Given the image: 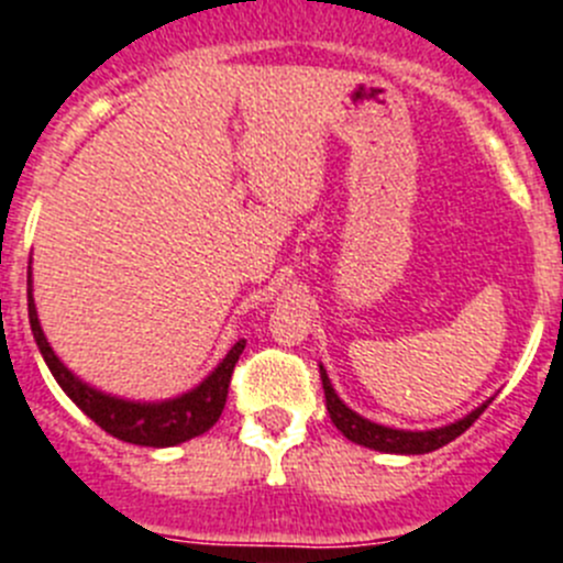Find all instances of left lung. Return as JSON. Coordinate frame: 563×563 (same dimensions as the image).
I'll list each match as a JSON object with an SVG mask.
<instances>
[{"mask_svg": "<svg viewBox=\"0 0 563 563\" xmlns=\"http://www.w3.org/2000/svg\"><path fill=\"white\" fill-rule=\"evenodd\" d=\"M319 378H322V389H325V407L331 415L333 427L344 434L347 440L358 445H367V449H376V452L387 454H429L440 445L452 443L454 438L465 432V429L479 418V415L488 409L490 401H485L483 407H477L474 412H468L465 418L454 420L449 427L429 429V432H407V429H389L382 423H373V420L362 418L358 412H353L344 401H339L336 389L331 387V378H328L325 367L319 364Z\"/></svg>", "mask_w": 563, "mask_h": 563, "instance_id": "8db88e82", "label": "left lung"}]
</instances>
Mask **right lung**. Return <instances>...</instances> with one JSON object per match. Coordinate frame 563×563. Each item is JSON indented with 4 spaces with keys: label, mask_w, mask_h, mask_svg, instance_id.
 <instances>
[{
    "label": "right lung",
    "mask_w": 563,
    "mask_h": 563,
    "mask_svg": "<svg viewBox=\"0 0 563 563\" xmlns=\"http://www.w3.org/2000/svg\"><path fill=\"white\" fill-rule=\"evenodd\" d=\"M30 286V277H27ZM27 313H30V328H33V339L42 351L44 362H47L49 373L55 376V382L60 384V389L75 401V407L84 409L89 418L98 423L103 432H109L111 438L125 440V443L134 445H151V449H162V445H176L185 443L190 438H199L207 429L221 418L227 404V393H230V378L232 369H235L238 356L244 353L246 339H238L232 344V351L221 358V364L212 369L210 376L194 387L190 393L179 395V398H168V401H125L118 395H106L100 389L89 387L86 382H80L67 364L55 356V351L49 347L47 336L42 331V322H38V311H35L33 302V288H27Z\"/></svg>",
    "instance_id": "right-lung-1"
}]
</instances>
